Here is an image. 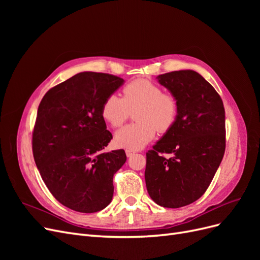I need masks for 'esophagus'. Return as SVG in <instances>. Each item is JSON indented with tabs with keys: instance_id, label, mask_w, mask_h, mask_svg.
I'll return each mask as SVG.
<instances>
[{
	"instance_id": "obj_1",
	"label": "esophagus",
	"mask_w": 260,
	"mask_h": 260,
	"mask_svg": "<svg viewBox=\"0 0 260 260\" xmlns=\"http://www.w3.org/2000/svg\"><path fill=\"white\" fill-rule=\"evenodd\" d=\"M136 152L135 151H131V149H125V155H127V157H131Z\"/></svg>"
}]
</instances>
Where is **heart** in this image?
I'll return each instance as SVG.
<instances>
[{
    "label": "heart",
    "instance_id": "b5f03b06",
    "mask_svg": "<svg viewBox=\"0 0 260 260\" xmlns=\"http://www.w3.org/2000/svg\"><path fill=\"white\" fill-rule=\"evenodd\" d=\"M123 99L111 94L102 106V116L114 128L127 120L130 109L135 113L136 123L118 130L115 144L118 147L137 151L154 139L156 131H169L177 120L178 103L171 94L162 93L160 86L146 79H138L124 86Z\"/></svg>",
    "mask_w": 260,
    "mask_h": 260
}]
</instances>
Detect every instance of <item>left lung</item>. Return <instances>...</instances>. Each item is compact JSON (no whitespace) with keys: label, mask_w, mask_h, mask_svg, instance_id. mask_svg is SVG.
Wrapping results in <instances>:
<instances>
[{"label":"left lung","mask_w":260,"mask_h":260,"mask_svg":"<svg viewBox=\"0 0 260 260\" xmlns=\"http://www.w3.org/2000/svg\"><path fill=\"white\" fill-rule=\"evenodd\" d=\"M157 81L178 103L177 120L146 153L145 183L159 206L179 208L205 193L225 149V116L221 98L194 70L159 75ZM160 152L172 153L165 159Z\"/></svg>","instance_id":"obj_1"}]
</instances>
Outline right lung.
Here are the masks:
<instances>
[{"label":"right lung","mask_w":260,"mask_h":260,"mask_svg":"<svg viewBox=\"0 0 260 260\" xmlns=\"http://www.w3.org/2000/svg\"><path fill=\"white\" fill-rule=\"evenodd\" d=\"M122 78L83 72L46 92L32 137L37 167L62 205L96 212L113 200V178L127 160L123 149L102 153L113 139L102 106L123 84Z\"/></svg>","instance_id":"obj_1"}]
</instances>
